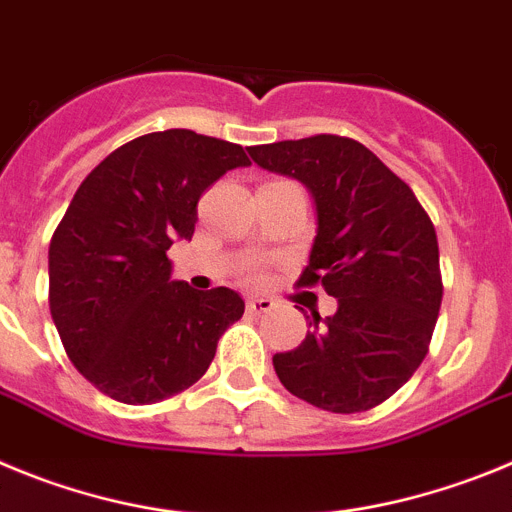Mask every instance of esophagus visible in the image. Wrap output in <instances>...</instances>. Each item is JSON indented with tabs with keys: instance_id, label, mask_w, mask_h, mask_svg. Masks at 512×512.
Listing matches in <instances>:
<instances>
[{
	"instance_id": "esophagus-1",
	"label": "esophagus",
	"mask_w": 512,
	"mask_h": 512,
	"mask_svg": "<svg viewBox=\"0 0 512 512\" xmlns=\"http://www.w3.org/2000/svg\"><path fill=\"white\" fill-rule=\"evenodd\" d=\"M275 303L270 298H247V311L250 313H267L273 311Z\"/></svg>"
}]
</instances>
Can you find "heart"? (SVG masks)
<instances>
[{"label":"heart","mask_w":512,"mask_h":512,"mask_svg":"<svg viewBox=\"0 0 512 512\" xmlns=\"http://www.w3.org/2000/svg\"><path fill=\"white\" fill-rule=\"evenodd\" d=\"M250 278H252V280H257V278H260V273H257V270H252V273H250Z\"/></svg>","instance_id":"b5f03b06"}]
</instances>
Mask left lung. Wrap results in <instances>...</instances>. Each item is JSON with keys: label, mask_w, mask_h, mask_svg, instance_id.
<instances>
[{"label": "left lung", "mask_w": 512, "mask_h": 512, "mask_svg": "<svg viewBox=\"0 0 512 512\" xmlns=\"http://www.w3.org/2000/svg\"><path fill=\"white\" fill-rule=\"evenodd\" d=\"M260 168L298 178L316 204V239L298 285L339 308L311 313L301 344L273 357L285 390L331 413L370 411L411 380L439 319V242L416 193L352 137L250 147Z\"/></svg>", "instance_id": "8db88e82"}]
</instances>
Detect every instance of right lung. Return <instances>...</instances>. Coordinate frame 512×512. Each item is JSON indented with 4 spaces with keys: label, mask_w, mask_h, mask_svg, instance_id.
Returning a JSON list of instances; mask_svg holds the SVG:
<instances>
[{
    "label": "right lung",
    "mask_w": 512,
    "mask_h": 512,
    "mask_svg": "<svg viewBox=\"0 0 512 512\" xmlns=\"http://www.w3.org/2000/svg\"><path fill=\"white\" fill-rule=\"evenodd\" d=\"M239 165L242 145L165 130L117 147L78 186L50 239V316L109 398L147 405L191 388L242 319L234 290L170 280L168 260L173 239L193 237L201 193Z\"/></svg>",
    "instance_id": "obj_1"
}]
</instances>
